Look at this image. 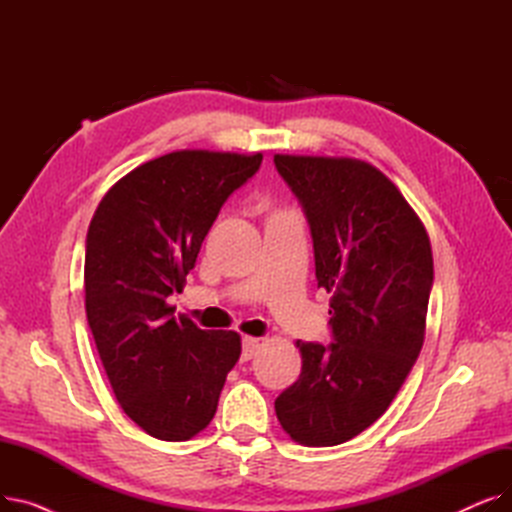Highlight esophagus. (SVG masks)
<instances>
[{
    "label": "esophagus",
    "mask_w": 512,
    "mask_h": 512,
    "mask_svg": "<svg viewBox=\"0 0 512 512\" xmlns=\"http://www.w3.org/2000/svg\"><path fill=\"white\" fill-rule=\"evenodd\" d=\"M259 351V338H242V361H251Z\"/></svg>",
    "instance_id": "34e87169"
}]
</instances>
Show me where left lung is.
<instances>
[{
    "instance_id": "8db88e82",
    "label": "left lung",
    "mask_w": 512,
    "mask_h": 512,
    "mask_svg": "<svg viewBox=\"0 0 512 512\" xmlns=\"http://www.w3.org/2000/svg\"><path fill=\"white\" fill-rule=\"evenodd\" d=\"M313 238L332 342H301L299 380L276 398L284 432L336 446L378 421L415 365L434 284L423 222L378 168L351 157L274 155Z\"/></svg>"
}]
</instances>
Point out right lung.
<instances>
[{
  "instance_id": "add662e5",
  "label": "right lung",
  "mask_w": 512,
  "mask_h": 512,
  "mask_svg": "<svg viewBox=\"0 0 512 512\" xmlns=\"http://www.w3.org/2000/svg\"><path fill=\"white\" fill-rule=\"evenodd\" d=\"M261 153L174 151L134 168L101 199L85 253V309L124 413L157 440L197 436L218 409L240 336L174 317L201 242Z\"/></svg>"
}]
</instances>
